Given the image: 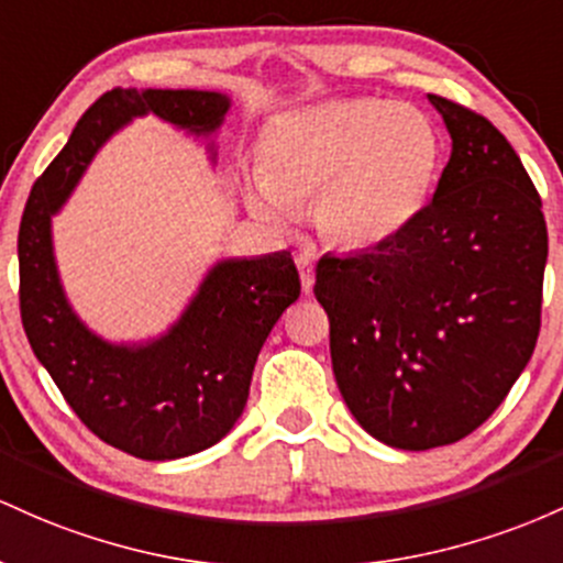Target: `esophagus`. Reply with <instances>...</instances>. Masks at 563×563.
<instances>
[{
	"instance_id": "1",
	"label": "esophagus",
	"mask_w": 563,
	"mask_h": 563,
	"mask_svg": "<svg viewBox=\"0 0 563 563\" xmlns=\"http://www.w3.org/2000/svg\"><path fill=\"white\" fill-rule=\"evenodd\" d=\"M298 271H300V284H302V292L311 295L313 292V252L302 250L298 255Z\"/></svg>"
}]
</instances>
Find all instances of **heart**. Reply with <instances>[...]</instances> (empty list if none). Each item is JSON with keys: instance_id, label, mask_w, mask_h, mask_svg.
Wrapping results in <instances>:
<instances>
[{"instance_id": "1", "label": "heart", "mask_w": 563, "mask_h": 563, "mask_svg": "<svg viewBox=\"0 0 563 563\" xmlns=\"http://www.w3.org/2000/svg\"><path fill=\"white\" fill-rule=\"evenodd\" d=\"M441 137L426 111L380 98H349L276 117L261 137V169L247 205L289 223L313 201L324 242L366 252L401 236L426 210Z\"/></svg>"}]
</instances>
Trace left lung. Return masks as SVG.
Masks as SVG:
<instances>
[{"label": "left lung", "instance_id": "left-lung-1", "mask_svg": "<svg viewBox=\"0 0 563 563\" xmlns=\"http://www.w3.org/2000/svg\"><path fill=\"white\" fill-rule=\"evenodd\" d=\"M452 137L433 201L383 247L324 255L334 380L366 433L396 450L454 444L500 407L540 334L548 229L505 135L428 95Z\"/></svg>", "mask_w": 563, "mask_h": 563}]
</instances>
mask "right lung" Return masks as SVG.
Wrapping results in <instances>:
<instances>
[{
    "mask_svg": "<svg viewBox=\"0 0 563 563\" xmlns=\"http://www.w3.org/2000/svg\"><path fill=\"white\" fill-rule=\"evenodd\" d=\"M229 109L223 92L113 87L34 183L21 218V319L31 351L77 418L132 457H188L231 431L265 338L300 298L298 268L287 250L214 263L162 338L117 345L87 330L68 306L53 255V214L100 145L135 117L156 113L194 135H214Z\"/></svg>",
    "mask_w": 563,
    "mask_h": 563,
    "instance_id": "1",
    "label": "right lung"
}]
</instances>
